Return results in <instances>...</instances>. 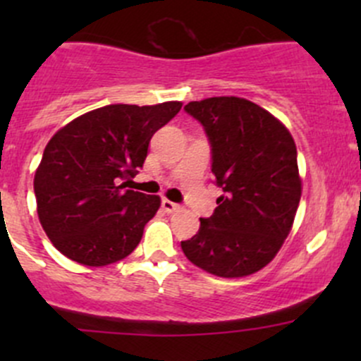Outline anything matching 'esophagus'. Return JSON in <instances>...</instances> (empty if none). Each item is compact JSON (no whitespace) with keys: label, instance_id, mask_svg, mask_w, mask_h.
Instances as JSON below:
<instances>
[{"label":"esophagus","instance_id":"1","mask_svg":"<svg viewBox=\"0 0 361 361\" xmlns=\"http://www.w3.org/2000/svg\"><path fill=\"white\" fill-rule=\"evenodd\" d=\"M162 209L167 211V213H174V211L180 209V206L176 202L169 201V199H162Z\"/></svg>","mask_w":361,"mask_h":361}]
</instances>
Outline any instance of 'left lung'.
<instances>
[{
    "label": "left lung",
    "instance_id": "1",
    "mask_svg": "<svg viewBox=\"0 0 361 361\" xmlns=\"http://www.w3.org/2000/svg\"><path fill=\"white\" fill-rule=\"evenodd\" d=\"M185 111L204 127L214 183L224 190L185 257L220 278H243L276 257L292 231L302 194L297 147L276 116L243 97L192 101Z\"/></svg>",
    "mask_w": 361,
    "mask_h": 361
}]
</instances>
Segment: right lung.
Instances as JSON below:
<instances>
[{
  "label": "right lung",
  "mask_w": 361,
  "mask_h": 361,
  "mask_svg": "<svg viewBox=\"0 0 361 361\" xmlns=\"http://www.w3.org/2000/svg\"><path fill=\"white\" fill-rule=\"evenodd\" d=\"M181 103L108 104L57 130L35 174L38 218L52 245L78 264L101 267L130 255L160 207L159 195L126 190L152 136Z\"/></svg>",
  "instance_id": "add662e5"
}]
</instances>
